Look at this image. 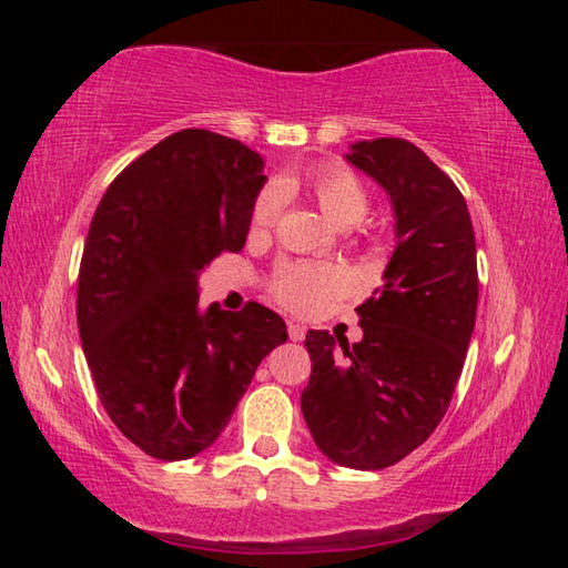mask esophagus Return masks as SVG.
<instances>
[{"instance_id":"obj_1","label":"esophagus","mask_w":568,"mask_h":568,"mask_svg":"<svg viewBox=\"0 0 568 568\" xmlns=\"http://www.w3.org/2000/svg\"><path fill=\"white\" fill-rule=\"evenodd\" d=\"M287 335H291V341H303L305 338V325L287 323Z\"/></svg>"}]
</instances>
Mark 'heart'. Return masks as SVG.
I'll return each mask as SVG.
<instances>
[{
	"label": "heart",
	"mask_w": 568,
	"mask_h": 568,
	"mask_svg": "<svg viewBox=\"0 0 568 568\" xmlns=\"http://www.w3.org/2000/svg\"><path fill=\"white\" fill-rule=\"evenodd\" d=\"M311 190L318 200L325 217L338 227H351L361 223L368 213V192L363 182L345 168H323L311 178ZM283 205L281 185H267L261 190L253 205V230L271 227ZM335 287V275L325 267H307V265H285L277 271L273 291L275 297L293 313H313L325 303Z\"/></svg>",
	"instance_id": "1"
}]
</instances>
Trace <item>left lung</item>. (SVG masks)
Returning <instances> with one entry per match:
<instances>
[{
    "mask_svg": "<svg viewBox=\"0 0 568 568\" xmlns=\"http://www.w3.org/2000/svg\"><path fill=\"white\" fill-rule=\"evenodd\" d=\"M345 160L386 190L396 250L383 285L355 307L361 343L307 331L313 371L301 408L333 464L378 470L446 416L476 323V237L454 180L413 142L361 140Z\"/></svg>",
    "mask_w": 568,
    "mask_h": 568,
    "instance_id": "left-lung-1",
    "label": "left lung"
}]
</instances>
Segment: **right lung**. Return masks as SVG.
Masks as SVG:
<instances>
[{"label": "right lung", "mask_w": 568, "mask_h": 568, "mask_svg": "<svg viewBox=\"0 0 568 568\" xmlns=\"http://www.w3.org/2000/svg\"><path fill=\"white\" fill-rule=\"evenodd\" d=\"M265 160L210 130H180L124 168L94 210L77 325L104 410L134 446L185 460L213 446L285 321L197 303V277L243 250Z\"/></svg>", "instance_id": "1"}]
</instances>
